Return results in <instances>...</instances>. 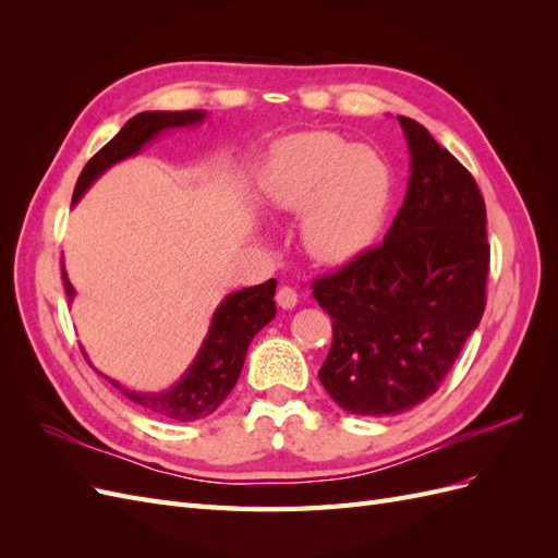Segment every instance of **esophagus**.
<instances>
[{"instance_id":"esophagus-1","label":"esophagus","mask_w":558,"mask_h":558,"mask_svg":"<svg viewBox=\"0 0 558 558\" xmlns=\"http://www.w3.org/2000/svg\"><path fill=\"white\" fill-rule=\"evenodd\" d=\"M277 305L281 310H293L298 305L295 289H291V286H281V289L277 291Z\"/></svg>"}]
</instances>
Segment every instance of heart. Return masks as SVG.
I'll return each mask as SVG.
<instances>
[{"label": "heart", "mask_w": 558, "mask_h": 558, "mask_svg": "<svg viewBox=\"0 0 558 558\" xmlns=\"http://www.w3.org/2000/svg\"><path fill=\"white\" fill-rule=\"evenodd\" d=\"M263 199L302 213V240L328 265L349 263L375 244L393 199V172L375 148L332 132H300L269 150Z\"/></svg>", "instance_id": "obj_1"}]
</instances>
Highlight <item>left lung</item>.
I'll use <instances>...</instances> for the list:
<instances>
[{
    "mask_svg": "<svg viewBox=\"0 0 558 558\" xmlns=\"http://www.w3.org/2000/svg\"><path fill=\"white\" fill-rule=\"evenodd\" d=\"M410 185L379 246L312 281L332 318L318 369L349 414L396 416L445 381L486 307L492 248L477 181L430 132L398 116Z\"/></svg>",
    "mask_w": 558,
    "mask_h": 558,
    "instance_id": "left-lung-1",
    "label": "left lung"
}]
</instances>
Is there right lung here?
<instances>
[{
    "label": "right lung",
    "instance_id": "obj_1",
    "mask_svg": "<svg viewBox=\"0 0 558 558\" xmlns=\"http://www.w3.org/2000/svg\"><path fill=\"white\" fill-rule=\"evenodd\" d=\"M205 118L207 113L202 109L142 111L134 118H130V121L123 125V130L118 132L107 146L99 148L97 154L88 160V165L83 167L72 202H78V197L90 189V183L99 174L107 172L111 165L140 154V148L146 142L158 137L160 132L170 128L197 125L205 121ZM62 281H64L66 298L72 302L74 286L70 283V279H66V272H62ZM275 291H277V279H269L260 286H248V289L228 295L214 312L211 328L205 337V344H202V349L197 351L193 365L185 369V375L172 388H167V391H160V393L130 391V388L121 386L118 381L109 377L107 379L128 400L140 404V408H144L146 412L156 416L174 418V421H195L211 414L218 404L228 398L234 384H238L251 340L260 332V328H265L269 320L275 318L277 314ZM83 356H86V351H83Z\"/></svg>",
    "mask_w": 558,
    "mask_h": 558
}]
</instances>
